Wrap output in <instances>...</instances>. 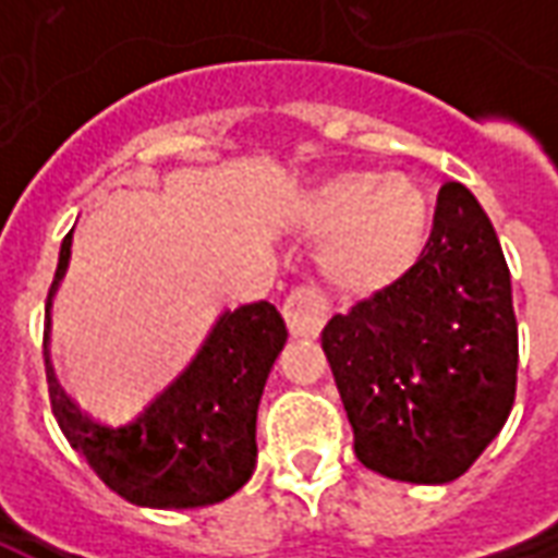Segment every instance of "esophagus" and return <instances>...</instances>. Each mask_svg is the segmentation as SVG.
<instances>
[{
  "label": "esophagus",
  "instance_id": "obj_1",
  "mask_svg": "<svg viewBox=\"0 0 558 558\" xmlns=\"http://www.w3.org/2000/svg\"><path fill=\"white\" fill-rule=\"evenodd\" d=\"M283 316L295 338H319V331L331 316V304L316 287H299L287 295Z\"/></svg>",
  "mask_w": 558,
  "mask_h": 558
}]
</instances>
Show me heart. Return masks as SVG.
Masks as SVG:
<instances>
[{
	"label": "heart",
	"instance_id": "1",
	"mask_svg": "<svg viewBox=\"0 0 558 558\" xmlns=\"http://www.w3.org/2000/svg\"><path fill=\"white\" fill-rule=\"evenodd\" d=\"M292 220L323 239L319 268L335 290L376 295L418 263L430 230V196L410 175L335 172L295 199Z\"/></svg>",
	"mask_w": 558,
	"mask_h": 558
}]
</instances>
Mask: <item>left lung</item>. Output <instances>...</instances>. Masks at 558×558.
Here are the masks:
<instances>
[{
    "mask_svg": "<svg viewBox=\"0 0 558 558\" xmlns=\"http://www.w3.org/2000/svg\"><path fill=\"white\" fill-rule=\"evenodd\" d=\"M355 457L395 481L460 478L496 439L517 391L511 271L460 182L436 196L418 263L323 328Z\"/></svg>",
    "mask_w": 558,
    "mask_h": 558,
    "instance_id": "left-lung-1",
    "label": "left lung"
}]
</instances>
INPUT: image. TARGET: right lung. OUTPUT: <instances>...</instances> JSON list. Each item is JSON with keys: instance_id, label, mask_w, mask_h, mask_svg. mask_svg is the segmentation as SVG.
Wrapping results in <instances>:
<instances>
[{"instance_id": "1", "label": "right lung", "mask_w": 558, "mask_h": 558, "mask_svg": "<svg viewBox=\"0 0 558 558\" xmlns=\"http://www.w3.org/2000/svg\"><path fill=\"white\" fill-rule=\"evenodd\" d=\"M71 259L59 251L47 314ZM287 326L268 302L220 314L194 362L125 424L92 418L59 386L44 338L50 407L74 451L122 499L146 508H203L244 487L256 466V410Z\"/></svg>"}]
</instances>
